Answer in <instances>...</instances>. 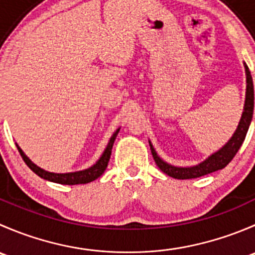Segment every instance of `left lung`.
Segmentation results:
<instances>
[{
  "label": "left lung",
  "mask_w": 255,
  "mask_h": 255,
  "mask_svg": "<svg viewBox=\"0 0 255 255\" xmlns=\"http://www.w3.org/2000/svg\"><path fill=\"white\" fill-rule=\"evenodd\" d=\"M244 69H246V76H247V87H246V101H244L243 112H242L241 121L238 123V127L231 139L228 140L222 148L218 149L217 151L211 154L208 158L205 159L204 161L199 163L197 165L194 166H175L171 164L164 161L160 156L158 155L156 150L154 149L153 144L149 140V145H150L151 154L155 160L156 165L160 169L163 173L166 175L174 177V179L179 180H186V179H195V177H200L207 175V174L213 173L223 169L225 166L228 165L231 160L235 158L237 151L243 144L246 139L247 132L251 126L252 118H253V110H254V87H253V79H252L251 71H249L248 66L244 63Z\"/></svg>",
  "instance_id": "8db88e82"
}]
</instances>
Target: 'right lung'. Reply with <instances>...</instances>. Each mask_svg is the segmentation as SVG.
I'll use <instances>...</instances> for the list:
<instances>
[{"mask_svg":"<svg viewBox=\"0 0 255 255\" xmlns=\"http://www.w3.org/2000/svg\"><path fill=\"white\" fill-rule=\"evenodd\" d=\"M121 128L116 129V132L113 133L112 137L110 138V142L107 144L106 149L104 150L102 155L100 156L99 160L94 164L90 168L84 169V170L80 171H73V173H64V174H58V173H50V171L44 170V169L39 168L38 165H35L29 158L24 154V151L19 148V145L16 143L18 151H19L20 156L23 158L24 163L27 164L28 168L33 171V173L37 174L38 176H40L42 179L48 180V181L56 182V184H63V185H78V184H87V182H91L94 180H96L97 177H100L104 174V171L106 170L107 164H109L110 158H111V151L113 143H115L116 137H117L118 132H120Z\"/></svg>","mask_w":255,"mask_h":255,"instance_id":"add662e5","label":"right lung"}]
</instances>
